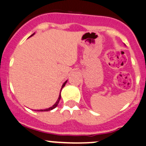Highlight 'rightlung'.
Returning a JSON list of instances; mask_svg holds the SVG:
<instances>
[{
  "mask_svg": "<svg viewBox=\"0 0 146 146\" xmlns=\"http://www.w3.org/2000/svg\"><path fill=\"white\" fill-rule=\"evenodd\" d=\"M35 35V33L33 34V35H31V36H33V35ZM29 36V37H30ZM67 81H65V83H64L63 84H62V88H61V89H62V88H63L64 86H65V84H66V83H67ZM60 92H61V90H60ZM60 98H61V94H60V95H59V97H58V100H57V102H55V104H54V105L52 106V107H50V108H47V109H45V110H37V111H50V110H53V109H54L55 108V107H57V106H58V103H59V102H60Z\"/></svg>",
  "mask_w": 146,
  "mask_h": 146,
  "instance_id": "right-lung-1",
  "label": "right lung"
}]
</instances>
